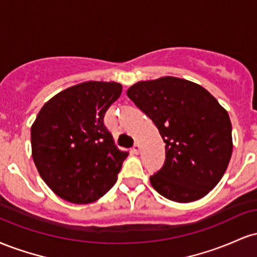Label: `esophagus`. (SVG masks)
<instances>
[{"instance_id":"obj_1","label":"esophagus","mask_w":257,"mask_h":257,"mask_svg":"<svg viewBox=\"0 0 257 257\" xmlns=\"http://www.w3.org/2000/svg\"><path fill=\"white\" fill-rule=\"evenodd\" d=\"M133 152H134V153H137V155H138L139 152H140V145H139L138 143L135 144L134 146H133Z\"/></svg>"}]
</instances>
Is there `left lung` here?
<instances>
[{"mask_svg":"<svg viewBox=\"0 0 257 257\" xmlns=\"http://www.w3.org/2000/svg\"><path fill=\"white\" fill-rule=\"evenodd\" d=\"M126 95L166 143V162L150 178L166 198L190 203L219 184L232 156L228 113L202 85L166 76L133 84Z\"/></svg>","mask_w":257,"mask_h":257,"instance_id":"obj_1","label":"left lung"}]
</instances>
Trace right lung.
Segmentation results:
<instances>
[{"label":"right lung","mask_w":257,"mask_h":257,"mask_svg":"<svg viewBox=\"0 0 257 257\" xmlns=\"http://www.w3.org/2000/svg\"><path fill=\"white\" fill-rule=\"evenodd\" d=\"M122 84L88 81L49 99L31 126L35 166L57 196L75 204L101 198L117 181L128 152L104 124Z\"/></svg>","instance_id":"1"}]
</instances>
